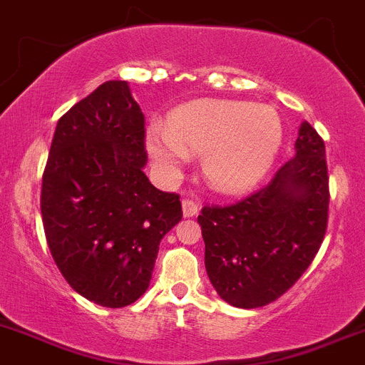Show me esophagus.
<instances>
[{
    "label": "esophagus",
    "mask_w": 365,
    "mask_h": 365,
    "mask_svg": "<svg viewBox=\"0 0 365 365\" xmlns=\"http://www.w3.org/2000/svg\"><path fill=\"white\" fill-rule=\"evenodd\" d=\"M182 212H183V217H194V215L200 214V205L192 200H183Z\"/></svg>",
    "instance_id": "obj_1"
}]
</instances>
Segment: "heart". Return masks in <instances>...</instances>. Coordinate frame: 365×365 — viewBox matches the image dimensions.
Here are the masks:
<instances>
[{"mask_svg": "<svg viewBox=\"0 0 365 365\" xmlns=\"http://www.w3.org/2000/svg\"><path fill=\"white\" fill-rule=\"evenodd\" d=\"M284 143L277 108L233 100H201L169 115L165 128H151L146 146L155 164L175 173L189 155H201L208 185L239 192L260 182Z\"/></svg>", "mask_w": 365, "mask_h": 365, "instance_id": "b5f03b06", "label": "heart"}]
</instances>
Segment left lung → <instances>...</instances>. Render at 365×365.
Masks as SVG:
<instances>
[{"mask_svg":"<svg viewBox=\"0 0 365 365\" xmlns=\"http://www.w3.org/2000/svg\"><path fill=\"white\" fill-rule=\"evenodd\" d=\"M294 158L246 200L203 207L197 222L205 267L215 292L239 309L274 302L299 280L319 251L328 225L324 143L307 121Z\"/></svg>","mask_w":365,"mask_h":365,"instance_id":"left-lung-1","label":"left lung"}]
</instances>
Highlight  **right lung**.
Returning a JSON list of instances; mask_svg holds the SVG:
<instances>
[{
    "label": "right lung",
    "instance_id": "add662e5",
    "mask_svg": "<svg viewBox=\"0 0 365 365\" xmlns=\"http://www.w3.org/2000/svg\"><path fill=\"white\" fill-rule=\"evenodd\" d=\"M146 162L128 81H105L56 123L42 175L46 240L67 284L108 309L146 292L160 240L182 219L180 196L151 185Z\"/></svg>",
    "mask_w": 365,
    "mask_h": 365
}]
</instances>
